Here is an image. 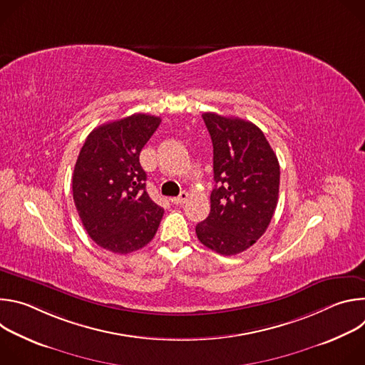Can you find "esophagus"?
Wrapping results in <instances>:
<instances>
[{
    "mask_svg": "<svg viewBox=\"0 0 365 365\" xmlns=\"http://www.w3.org/2000/svg\"><path fill=\"white\" fill-rule=\"evenodd\" d=\"M187 197H189V193H187V192H182L179 196L172 197V203H175V205H182V203H185V202L187 200Z\"/></svg>",
    "mask_w": 365,
    "mask_h": 365,
    "instance_id": "obj_1",
    "label": "esophagus"
}]
</instances>
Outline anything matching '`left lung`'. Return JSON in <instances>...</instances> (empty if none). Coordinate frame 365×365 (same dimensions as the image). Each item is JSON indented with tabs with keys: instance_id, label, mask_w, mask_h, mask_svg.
<instances>
[{
	"instance_id": "8db88e82",
	"label": "left lung",
	"mask_w": 365,
	"mask_h": 365,
	"mask_svg": "<svg viewBox=\"0 0 365 365\" xmlns=\"http://www.w3.org/2000/svg\"><path fill=\"white\" fill-rule=\"evenodd\" d=\"M214 145L211 212L196 225L197 240L222 255H235L262 237L276 211L280 166L255 124L202 114Z\"/></svg>"
}]
</instances>
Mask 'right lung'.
<instances>
[{"mask_svg": "<svg viewBox=\"0 0 365 365\" xmlns=\"http://www.w3.org/2000/svg\"><path fill=\"white\" fill-rule=\"evenodd\" d=\"M160 117L133 114L86 137L72 176L73 202L88 235L102 248L128 254L158 232L163 207L145 192L140 151Z\"/></svg>", "mask_w": 365, "mask_h": 365, "instance_id": "add662e5", "label": "right lung"}]
</instances>
